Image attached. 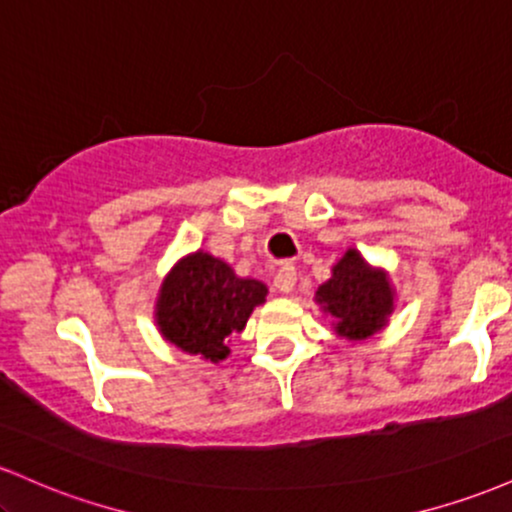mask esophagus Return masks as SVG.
Wrapping results in <instances>:
<instances>
[{
  "mask_svg": "<svg viewBox=\"0 0 512 512\" xmlns=\"http://www.w3.org/2000/svg\"><path fill=\"white\" fill-rule=\"evenodd\" d=\"M296 267H293V264H281L279 267V272H276V276H274V286L276 289H279L281 293H291L293 291V286H296Z\"/></svg>",
  "mask_w": 512,
  "mask_h": 512,
  "instance_id": "esophagus-1",
  "label": "esophagus"
}]
</instances>
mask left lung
I'll return each instance as SVG.
<instances>
[{
  "instance_id": "obj_1",
  "label": "left lung",
  "mask_w": 512,
  "mask_h": 512,
  "mask_svg": "<svg viewBox=\"0 0 512 512\" xmlns=\"http://www.w3.org/2000/svg\"><path fill=\"white\" fill-rule=\"evenodd\" d=\"M317 303L337 320V334L366 339L385 325L392 310V289L383 272H375L356 250H349L317 289Z\"/></svg>"
}]
</instances>
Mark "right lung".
<instances>
[{
  "instance_id": "obj_1",
  "label": "right lung",
  "mask_w": 512,
  "mask_h": 512,
  "mask_svg": "<svg viewBox=\"0 0 512 512\" xmlns=\"http://www.w3.org/2000/svg\"><path fill=\"white\" fill-rule=\"evenodd\" d=\"M264 296L267 286L262 281L240 279L226 262L195 252L163 281L156 320L170 344L221 361L228 356L226 342L243 332L252 308L264 303Z\"/></svg>"
}]
</instances>
